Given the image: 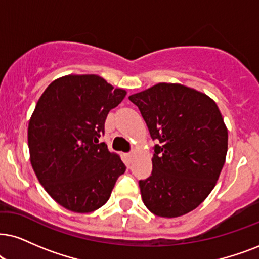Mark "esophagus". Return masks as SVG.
Segmentation results:
<instances>
[{
    "label": "esophagus",
    "instance_id": "esophagus-1",
    "mask_svg": "<svg viewBox=\"0 0 259 259\" xmlns=\"http://www.w3.org/2000/svg\"><path fill=\"white\" fill-rule=\"evenodd\" d=\"M134 156H135V153H129V154H127V155H126V158L129 159V161H132V160L134 159Z\"/></svg>",
    "mask_w": 259,
    "mask_h": 259
}]
</instances>
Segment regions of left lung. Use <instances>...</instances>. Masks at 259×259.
<instances>
[{"label": "left lung", "mask_w": 259, "mask_h": 259, "mask_svg": "<svg viewBox=\"0 0 259 259\" xmlns=\"http://www.w3.org/2000/svg\"><path fill=\"white\" fill-rule=\"evenodd\" d=\"M129 100L159 141L152 175L139 182L143 203L160 218L188 214L208 197L226 161L228 130L217 103L194 88L167 82Z\"/></svg>", "instance_id": "left-lung-1"}]
</instances>
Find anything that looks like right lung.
<instances>
[{
  "label": "right lung",
  "mask_w": 259,
  "mask_h": 259,
  "mask_svg": "<svg viewBox=\"0 0 259 259\" xmlns=\"http://www.w3.org/2000/svg\"><path fill=\"white\" fill-rule=\"evenodd\" d=\"M125 96L99 75L70 74L39 98L28 123L29 160L45 191L68 210L103 207L125 172L118 154L98 140L107 113Z\"/></svg>",
  "instance_id": "1"
}]
</instances>
